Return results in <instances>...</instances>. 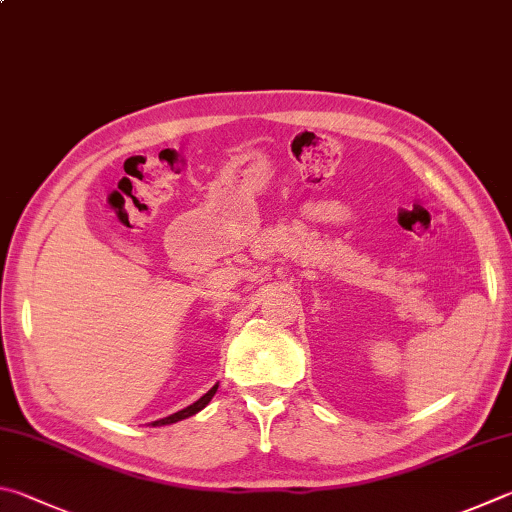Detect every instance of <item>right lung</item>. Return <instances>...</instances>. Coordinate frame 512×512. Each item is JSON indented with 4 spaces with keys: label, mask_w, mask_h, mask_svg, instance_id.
Returning <instances> with one entry per match:
<instances>
[{
    "label": "right lung",
    "mask_w": 512,
    "mask_h": 512,
    "mask_svg": "<svg viewBox=\"0 0 512 512\" xmlns=\"http://www.w3.org/2000/svg\"><path fill=\"white\" fill-rule=\"evenodd\" d=\"M217 387H219V385L212 387L208 394H203L197 403L188 405V407H185V410L176 412V414H170V416H165V418H161V421H154V423H152V427H159V425H172V423H176V421H183V418H188V416H194L197 412H201L203 407H206V405L212 401V396H215Z\"/></svg>",
    "instance_id": "right-lung-1"
}]
</instances>
